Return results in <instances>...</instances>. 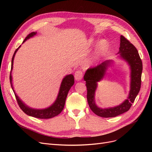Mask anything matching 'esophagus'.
<instances>
[{
    "label": "esophagus",
    "instance_id": "1",
    "mask_svg": "<svg viewBox=\"0 0 152 152\" xmlns=\"http://www.w3.org/2000/svg\"><path fill=\"white\" fill-rule=\"evenodd\" d=\"M75 79L77 80H80L82 79L83 77V73H82V72L80 70H77L75 73Z\"/></svg>",
    "mask_w": 152,
    "mask_h": 152
}]
</instances>
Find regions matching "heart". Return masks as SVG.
Listing matches in <instances>:
<instances>
[{"label":"heart","instance_id":"obj_1","mask_svg":"<svg viewBox=\"0 0 152 152\" xmlns=\"http://www.w3.org/2000/svg\"><path fill=\"white\" fill-rule=\"evenodd\" d=\"M108 48V43L106 42L105 40H102L99 43L98 45L97 50H96V54H97V56H102L104 54L106 51H107Z\"/></svg>","mask_w":152,"mask_h":152}]
</instances>
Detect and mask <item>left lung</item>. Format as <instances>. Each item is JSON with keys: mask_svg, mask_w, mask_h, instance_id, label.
Returning <instances> with one entry per match:
<instances>
[{"mask_svg": "<svg viewBox=\"0 0 152 152\" xmlns=\"http://www.w3.org/2000/svg\"><path fill=\"white\" fill-rule=\"evenodd\" d=\"M120 56L129 63L131 70V90L127 99L121 104L115 107L102 109L98 108L94 103V93L97 87V82L102 80L107 66L111 61H104L96 66L87 69L84 79L87 87V99L91 110L97 115L104 117H114L127 112L134 103L139 93L141 84L142 64L138 51L132 44L125 37L121 36Z\"/></svg>", "mask_w": 152, "mask_h": 152, "instance_id": "left-lung-1", "label": "left lung"}]
</instances>
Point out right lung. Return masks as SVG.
<instances>
[{
    "label": "right lung",
    "instance_id": "add662e5",
    "mask_svg": "<svg viewBox=\"0 0 152 152\" xmlns=\"http://www.w3.org/2000/svg\"><path fill=\"white\" fill-rule=\"evenodd\" d=\"M36 34V32H31L30 34L26 36V37L24 40L23 42L25 40H26L28 39L34 35ZM21 46V45H20ZM17 48L15 50V53L13 54V56L12 58V61H11V72H10V83L11 85V87L13 90L14 93H15V97L17 101V103L19 105L20 108L23 110V112L25 113L28 115L34 117L35 118H53L55 116L58 115L59 113H60L62 110L65 107V101L66 96L68 94V93L69 90L70 89L71 87L74 84V77L73 75H66L64 79H63V81L61 82V84L60 86V89H59V94L58 96V98L53 105L50 106V107L42 109V110H36V109H32L26 106L23 103L20 99L18 97V96L16 94V93L13 89L12 85V77H11V71L12 70V66H13V61H14V58L16 54V53L20 47Z\"/></svg>",
    "mask_w": 152,
    "mask_h": 152
}]
</instances>
